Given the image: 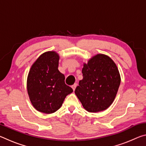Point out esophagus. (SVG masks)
<instances>
[{"instance_id":"obj_1","label":"esophagus","mask_w":146,"mask_h":146,"mask_svg":"<svg viewBox=\"0 0 146 146\" xmlns=\"http://www.w3.org/2000/svg\"><path fill=\"white\" fill-rule=\"evenodd\" d=\"M76 86H77V84H76V83H75V84H74L72 86V88H73V91H75V88H76Z\"/></svg>"}]
</instances>
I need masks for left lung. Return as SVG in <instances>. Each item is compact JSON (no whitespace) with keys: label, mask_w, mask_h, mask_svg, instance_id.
<instances>
[{"label":"left lung","mask_w":146,"mask_h":146,"mask_svg":"<svg viewBox=\"0 0 146 146\" xmlns=\"http://www.w3.org/2000/svg\"><path fill=\"white\" fill-rule=\"evenodd\" d=\"M82 80L75 93L83 108L90 113L104 111L112 104L120 84L116 64L104 54H97L84 63Z\"/></svg>","instance_id":"obj_1"}]
</instances>
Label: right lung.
Instances as JSON below:
<instances>
[{
	"label": "right lung",
	"instance_id": "add662e5",
	"mask_svg": "<svg viewBox=\"0 0 146 146\" xmlns=\"http://www.w3.org/2000/svg\"><path fill=\"white\" fill-rule=\"evenodd\" d=\"M60 56L54 51L42 54L32 64L27 78V91L33 107L39 112L51 114L60 108L72 88L64 82L58 70Z\"/></svg>",
	"mask_w": 146,
	"mask_h": 146
}]
</instances>
